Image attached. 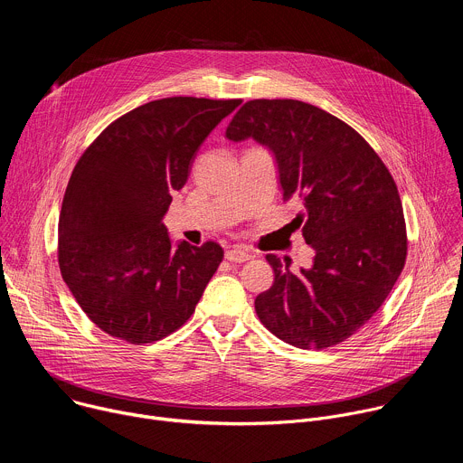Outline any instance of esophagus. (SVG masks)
I'll list each match as a JSON object with an SVG mask.
<instances>
[{
  "mask_svg": "<svg viewBox=\"0 0 463 463\" xmlns=\"http://www.w3.org/2000/svg\"><path fill=\"white\" fill-rule=\"evenodd\" d=\"M225 258L229 261H236V263H241V261H247L250 258V254L247 250H243L241 247H232L225 252Z\"/></svg>",
  "mask_w": 463,
  "mask_h": 463,
  "instance_id": "obj_1",
  "label": "esophagus"
}]
</instances>
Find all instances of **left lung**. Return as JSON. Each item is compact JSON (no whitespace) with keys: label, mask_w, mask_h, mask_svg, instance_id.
Here are the masks:
<instances>
[{"label":"left lung","mask_w":463,"mask_h":463,"mask_svg":"<svg viewBox=\"0 0 463 463\" xmlns=\"http://www.w3.org/2000/svg\"><path fill=\"white\" fill-rule=\"evenodd\" d=\"M225 136L252 137L273 152L284 200L302 203L293 223L315 249L313 266L298 273L288 258L266 256L275 282L256 297V315L302 350L343 343L373 317L405 266L407 227L393 177L352 126L302 100H249Z\"/></svg>","instance_id":"8db88e82"}]
</instances>
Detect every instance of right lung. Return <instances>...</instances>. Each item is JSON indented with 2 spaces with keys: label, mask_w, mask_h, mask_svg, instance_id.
<instances>
[{
  "label": "right lung",
  "mask_w": 463,
  "mask_h": 463,
  "mask_svg": "<svg viewBox=\"0 0 463 463\" xmlns=\"http://www.w3.org/2000/svg\"><path fill=\"white\" fill-rule=\"evenodd\" d=\"M240 99L170 97L113 120L79 159L58 220V266L82 311L129 345L165 339L223 260L216 241L172 243L163 223L195 152Z\"/></svg>",
  "instance_id": "1"
}]
</instances>
